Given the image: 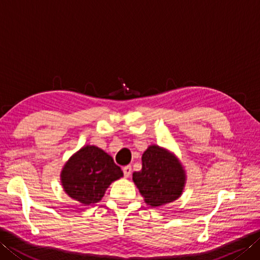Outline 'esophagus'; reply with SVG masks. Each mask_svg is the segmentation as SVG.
Returning <instances> with one entry per match:
<instances>
[{"mask_svg": "<svg viewBox=\"0 0 260 260\" xmlns=\"http://www.w3.org/2000/svg\"><path fill=\"white\" fill-rule=\"evenodd\" d=\"M123 172H124L125 178H129L131 174H132V167H131V165H126V167H124Z\"/></svg>", "mask_w": 260, "mask_h": 260, "instance_id": "esophagus-1", "label": "esophagus"}]
</instances>
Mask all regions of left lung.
Instances as JSON below:
<instances>
[{"mask_svg":"<svg viewBox=\"0 0 260 260\" xmlns=\"http://www.w3.org/2000/svg\"><path fill=\"white\" fill-rule=\"evenodd\" d=\"M133 181L148 206L162 207L182 196L186 173L178 156L168 148L150 145L142 155V170Z\"/></svg>","mask_w":260,"mask_h":260,"instance_id":"obj_1","label":"left lung"}]
</instances>
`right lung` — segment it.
Returning a JSON list of instances; mask_svg holds the SVG:
<instances>
[{
    "label": "right lung",
    "mask_w": 260,
    "mask_h": 260,
    "mask_svg": "<svg viewBox=\"0 0 260 260\" xmlns=\"http://www.w3.org/2000/svg\"><path fill=\"white\" fill-rule=\"evenodd\" d=\"M123 175L109 154L97 146L85 145L64 163L60 182L71 199L81 206H90L101 201L108 186Z\"/></svg>",
    "instance_id": "right-lung-1"
}]
</instances>
